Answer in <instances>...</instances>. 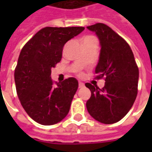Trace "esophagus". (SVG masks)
Instances as JSON below:
<instances>
[{"label": "esophagus", "mask_w": 152, "mask_h": 152, "mask_svg": "<svg viewBox=\"0 0 152 152\" xmlns=\"http://www.w3.org/2000/svg\"><path fill=\"white\" fill-rule=\"evenodd\" d=\"M84 86H85V84H84L83 82H80H80H79V88H83Z\"/></svg>", "instance_id": "esophagus-1"}]
</instances>
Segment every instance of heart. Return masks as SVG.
<instances>
[{
	"label": "heart",
	"mask_w": 152,
	"mask_h": 152,
	"mask_svg": "<svg viewBox=\"0 0 152 152\" xmlns=\"http://www.w3.org/2000/svg\"><path fill=\"white\" fill-rule=\"evenodd\" d=\"M89 39H95V38L93 37H85L84 39H83V41L86 40H89Z\"/></svg>",
	"instance_id": "heart-1"
}]
</instances>
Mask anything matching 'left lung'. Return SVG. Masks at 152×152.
<instances>
[{
	"mask_svg": "<svg viewBox=\"0 0 152 152\" xmlns=\"http://www.w3.org/2000/svg\"><path fill=\"white\" fill-rule=\"evenodd\" d=\"M95 32L100 44V54L95 67L97 78H105L102 89L86 83L91 97L86 102L89 115L102 124L121 121L136 99L139 72L129 44L103 23L87 27Z\"/></svg>",
	"mask_w": 152,
	"mask_h": 152,
	"instance_id": "obj_1",
	"label": "left lung"
}]
</instances>
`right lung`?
Masks as SVG:
<instances>
[{"label":"right lung","mask_w":152,"mask_h":152,"mask_svg":"<svg viewBox=\"0 0 152 152\" xmlns=\"http://www.w3.org/2000/svg\"><path fill=\"white\" fill-rule=\"evenodd\" d=\"M84 29L46 27L22 49L15 71L17 94L28 115L39 124H57L69 112L78 80L70 77L54 86L51 68L61 61L64 45Z\"/></svg>","instance_id":"right-lung-1"}]
</instances>
